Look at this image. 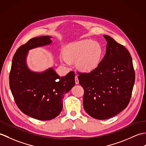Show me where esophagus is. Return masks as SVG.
I'll use <instances>...</instances> for the list:
<instances>
[{
    "mask_svg": "<svg viewBox=\"0 0 146 146\" xmlns=\"http://www.w3.org/2000/svg\"><path fill=\"white\" fill-rule=\"evenodd\" d=\"M75 83L76 84H79V80H78V76H75Z\"/></svg>",
    "mask_w": 146,
    "mask_h": 146,
    "instance_id": "34e87169",
    "label": "esophagus"
}]
</instances>
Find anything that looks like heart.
Instances as JSON below:
<instances>
[{
  "instance_id": "b5f03b06",
  "label": "heart",
  "mask_w": 146,
  "mask_h": 146,
  "mask_svg": "<svg viewBox=\"0 0 146 146\" xmlns=\"http://www.w3.org/2000/svg\"><path fill=\"white\" fill-rule=\"evenodd\" d=\"M103 55L100 43L85 40L70 43L65 46L62 61L66 65L76 62V66L83 72H89L98 66Z\"/></svg>"
}]
</instances>
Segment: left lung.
Listing matches in <instances>:
<instances>
[{
  "mask_svg": "<svg viewBox=\"0 0 146 146\" xmlns=\"http://www.w3.org/2000/svg\"><path fill=\"white\" fill-rule=\"evenodd\" d=\"M104 37L107 45L103 60L91 72L78 76L84 91V110L101 120L116 116L127 106L135 81L129 52L111 36Z\"/></svg>",
  "mask_w": 146,
  "mask_h": 146,
  "instance_id": "8db88e82",
  "label": "left lung"
}]
</instances>
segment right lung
Masks as SVG:
<instances>
[{"mask_svg": "<svg viewBox=\"0 0 146 146\" xmlns=\"http://www.w3.org/2000/svg\"><path fill=\"white\" fill-rule=\"evenodd\" d=\"M52 36L30 39L17 50L13 57L9 84L15 103L22 113L42 121L58 116L65 94L75 84L74 73L60 77L52 68L42 72L30 70L27 64L30 50L50 45Z\"/></svg>", "mask_w": 146, "mask_h": 146, "instance_id": "right-lung-1", "label": "right lung"}]
</instances>
